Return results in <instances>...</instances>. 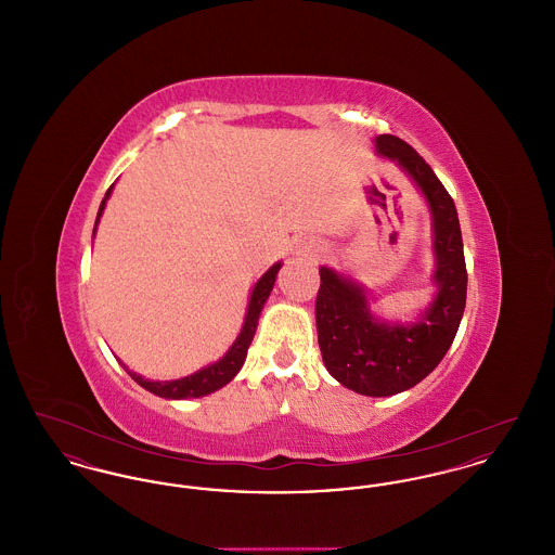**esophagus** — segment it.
<instances>
[{
	"label": "esophagus",
	"mask_w": 555,
	"mask_h": 555,
	"mask_svg": "<svg viewBox=\"0 0 555 555\" xmlns=\"http://www.w3.org/2000/svg\"><path fill=\"white\" fill-rule=\"evenodd\" d=\"M324 251V245L322 241L312 237L299 238L293 247V258L295 260H301V262H314Z\"/></svg>",
	"instance_id": "1"
}]
</instances>
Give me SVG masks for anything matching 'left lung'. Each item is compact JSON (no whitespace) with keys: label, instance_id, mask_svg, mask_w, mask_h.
<instances>
[{"label":"left lung","instance_id":"obj_1","mask_svg":"<svg viewBox=\"0 0 555 555\" xmlns=\"http://www.w3.org/2000/svg\"><path fill=\"white\" fill-rule=\"evenodd\" d=\"M376 152L396 159L421 189L433 220L437 293L412 324H389L370 312L366 289L322 266L317 297L318 345L324 366L344 387L369 397L412 389L439 366L466 308V262L455 204L433 168L393 134L374 139Z\"/></svg>","mask_w":555,"mask_h":555}]
</instances>
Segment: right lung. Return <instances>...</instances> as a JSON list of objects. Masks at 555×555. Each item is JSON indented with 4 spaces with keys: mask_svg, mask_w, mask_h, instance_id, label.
Returning <instances> with one entry per match:
<instances>
[{
    "mask_svg": "<svg viewBox=\"0 0 555 555\" xmlns=\"http://www.w3.org/2000/svg\"><path fill=\"white\" fill-rule=\"evenodd\" d=\"M112 189H114V185L107 189L106 197L102 199V206H100L98 218H95V229H98L102 211L106 208L107 197H109ZM95 229H93V235H95ZM281 266H283L281 262L270 266L264 274H262V279L254 285L251 295H249V306H247L245 322L241 326V333H238L235 344L229 347V351L218 362H214V364L206 366V369L197 370L195 374L185 376V378H177V380H150V378H143L137 372H131L120 362L122 369L131 374V378L137 385H141L150 393L164 397V399H193V397L210 396L214 391L222 389L224 385H229L235 378V374H237L241 366H243V362H245L247 349H249L251 339L256 335V328H258L260 312L264 308L270 291L274 287V281H276V274L281 270Z\"/></svg>",
    "mask_w": 555,
    "mask_h": 555,
    "instance_id": "right-lung-1",
    "label": "right lung"
}]
</instances>
